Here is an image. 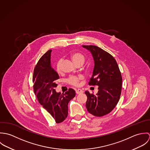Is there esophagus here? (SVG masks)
<instances>
[{"instance_id":"esophagus-1","label":"esophagus","mask_w":150,"mask_h":150,"mask_svg":"<svg viewBox=\"0 0 150 150\" xmlns=\"http://www.w3.org/2000/svg\"><path fill=\"white\" fill-rule=\"evenodd\" d=\"M76 92L77 94H80V93H83V91L81 90V89H78L76 90Z\"/></svg>"}]
</instances>
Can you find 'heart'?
<instances>
[{"label":"heart","mask_w":150,"mask_h":150,"mask_svg":"<svg viewBox=\"0 0 150 150\" xmlns=\"http://www.w3.org/2000/svg\"><path fill=\"white\" fill-rule=\"evenodd\" d=\"M70 57L72 61L76 64H83L85 62L86 58L84 55L80 52H74L71 54ZM62 59H59L56 64V69L58 73H61L62 72ZM83 77L82 76H71L68 79V83L74 86H78L79 85L80 81L83 80Z\"/></svg>","instance_id":"1"}]
</instances>
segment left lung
<instances>
[{
  "mask_svg": "<svg viewBox=\"0 0 150 150\" xmlns=\"http://www.w3.org/2000/svg\"><path fill=\"white\" fill-rule=\"evenodd\" d=\"M89 51L94 60V68L89 85L98 86L96 95L85 92L88 111L96 117L110 113L117 105L121 93L122 76L114 58L96 45H83Z\"/></svg>",
  "mask_w": 150,
  "mask_h": 150,
  "instance_id": "8db88e82",
  "label": "left lung"
}]
</instances>
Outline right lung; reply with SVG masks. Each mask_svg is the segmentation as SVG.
I'll list each match as a JSON object with an SVG mask.
<instances>
[{
  "instance_id": "1",
  "label": "right lung",
  "mask_w": 150,
  "mask_h": 150,
  "mask_svg": "<svg viewBox=\"0 0 150 150\" xmlns=\"http://www.w3.org/2000/svg\"><path fill=\"white\" fill-rule=\"evenodd\" d=\"M48 50L40 58L36 64L33 76V90L38 101L54 118L57 123H61L68 114V103L76 95L75 91L69 88L64 94L57 92L56 80L58 74L51 67V53Z\"/></svg>"
}]
</instances>
